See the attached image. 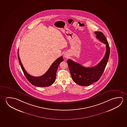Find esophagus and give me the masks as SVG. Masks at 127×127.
I'll use <instances>...</instances> for the list:
<instances>
[{"instance_id":"esophagus-1","label":"esophagus","mask_w":127,"mask_h":127,"mask_svg":"<svg viewBox=\"0 0 127 127\" xmlns=\"http://www.w3.org/2000/svg\"><path fill=\"white\" fill-rule=\"evenodd\" d=\"M64 57L65 58L67 59L69 57L68 54H67V53H65L64 55Z\"/></svg>"}]
</instances>
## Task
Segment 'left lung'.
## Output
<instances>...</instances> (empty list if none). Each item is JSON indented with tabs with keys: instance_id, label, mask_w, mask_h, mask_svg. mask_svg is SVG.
Wrapping results in <instances>:
<instances>
[{
	"instance_id": "1",
	"label": "left lung",
	"mask_w": 127,
	"mask_h": 127,
	"mask_svg": "<svg viewBox=\"0 0 127 127\" xmlns=\"http://www.w3.org/2000/svg\"><path fill=\"white\" fill-rule=\"evenodd\" d=\"M96 38L106 44L105 56L98 64L91 67H86L69 59L67 61L69 69L73 80L77 84L87 86L98 80L105 70L108 61L110 48L105 35L101 32H95Z\"/></svg>"
}]
</instances>
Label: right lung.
Returning <instances> with one entry per match:
<instances>
[{"mask_svg": "<svg viewBox=\"0 0 127 127\" xmlns=\"http://www.w3.org/2000/svg\"><path fill=\"white\" fill-rule=\"evenodd\" d=\"M18 56L21 67L26 79L32 84L38 87H49L54 83L56 79L57 70L59 65L61 62L64 61L63 57H60L53 63L50 68L44 75L41 76L34 77L29 75L25 70L19 57L18 52Z\"/></svg>", "mask_w": 127, "mask_h": 127, "instance_id": "obj_1", "label": "right lung"}]
</instances>
